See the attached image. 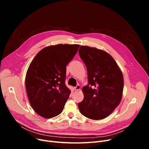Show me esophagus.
<instances>
[{"mask_svg": "<svg viewBox=\"0 0 149 149\" xmlns=\"http://www.w3.org/2000/svg\"><path fill=\"white\" fill-rule=\"evenodd\" d=\"M80 86L79 84L77 85L74 88V90H75V91H79V90H80Z\"/></svg>", "mask_w": 149, "mask_h": 149, "instance_id": "1", "label": "esophagus"}]
</instances>
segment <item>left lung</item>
<instances>
[{"mask_svg": "<svg viewBox=\"0 0 149 149\" xmlns=\"http://www.w3.org/2000/svg\"><path fill=\"white\" fill-rule=\"evenodd\" d=\"M79 52L86 66L88 79V84L83 88L84 99L78 104L79 110L88 118L103 119L114 111L122 98V72L104 51L80 46Z\"/></svg>", "mask_w": 149, "mask_h": 149, "instance_id": "8db88e82", "label": "left lung"}]
</instances>
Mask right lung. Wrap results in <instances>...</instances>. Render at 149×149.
I'll return each instance as SVG.
<instances>
[{"label": "right lung", "instance_id": "add662e5", "mask_svg": "<svg viewBox=\"0 0 149 149\" xmlns=\"http://www.w3.org/2000/svg\"><path fill=\"white\" fill-rule=\"evenodd\" d=\"M79 46L68 44L47 46L31 61L25 87L31 106L40 116L51 118L63 111L70 93L65 85L66 66Z\"/></svg>", "mask_w": 149, "mask_h": 149}]
</instances>
